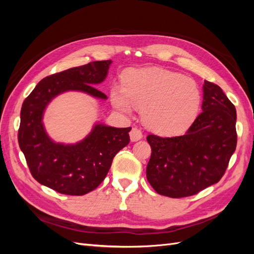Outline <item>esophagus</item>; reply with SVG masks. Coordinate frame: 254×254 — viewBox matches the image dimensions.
I'll use <instances>...</instances> for the list:
<instances>
[{
	"mask_svg": "<svg viewBox=\"0 0 254 254\" xmlns=\"http://www.w3.org/2000/svg\"><path fill=\"white\" fill-rule=\"evenodd\" d=\"M143 137V134H142V131L140 129L137 128H132L131 131H130V139H131L132 142H136L141 140Z\"/></svg>",
	"mask_w": 254,
	"mask_h": 254,
	"instance_id": "obj_1",
	"label": "esophagus"
}]
</instances>
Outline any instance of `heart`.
<instances>
[{
	"mask_svg": "<svg viewBox=\"0 0 254 254\" xmlns=\"http://www.w3.org/2000/svg\"><path fill=\"white\" fill-rule=\"evenodd\" d=\"M123 86L111 90V101L120 111L142 108L144 124L160 134H176L195 120L201 92L194 79L165 68H144L124 75Z\"/></svg>",
	"mask_w": 254,
	"mask_h": 254,
	"instance_id": "heart-1",
	"label": "heart"
}]
</instances>
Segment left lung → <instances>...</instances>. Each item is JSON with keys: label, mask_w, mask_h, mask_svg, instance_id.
<instances>
[{"label": "left lung", "mask_w": 254, "mask_h": 254, "mask_svg": "<svg viewBox=\"0 0 254 254\" xmlns=\"http://www.w3.org/2000/svg\"><path fill=\"white\" fill-rule=\"evenodd\" d=\"M201 108L186 134L146 137L151 147L146 177L160 195H196L226 173L237 143L235 107L219 86L205 80Z\"/></svg>", "instance_id": "8db88e82"}]
</instances>
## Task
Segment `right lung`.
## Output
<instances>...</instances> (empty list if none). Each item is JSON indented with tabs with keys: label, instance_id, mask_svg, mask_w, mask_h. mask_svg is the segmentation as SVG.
I'll return each mask as SVG.
<instances>
[{
	"label": "right lung",
	"instance_id": "right-lung-1",
	"mask_svg": "<svg viewBox=\"0 0 254 254\" xmlns=\"http://www.w3.org/2000/svg\"><path fill=\"white\" fill-rule=\"evenodd\" d=\"M111 63L93 61L50 75L39 81L23 102L18 131L20 148L34 178L60 194L80 196L95 190L106 178L114 156L130 142L131 127L97 124L77 144H56L45 133L42 124L45 107L63 92L76 90L107 98L92 84L106 78Z\"/></svg>",
	"mask_w": 254,
	"mask_h": 254
}]
</instances>
